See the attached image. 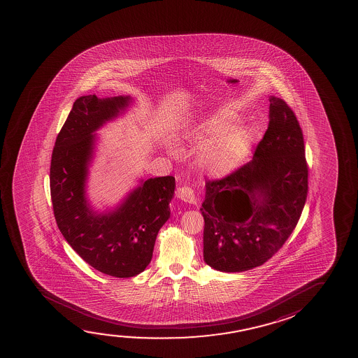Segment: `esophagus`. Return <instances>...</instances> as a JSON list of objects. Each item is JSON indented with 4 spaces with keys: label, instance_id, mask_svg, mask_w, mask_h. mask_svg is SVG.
I'll return each instance as SVG.
<instances>
[{
    "label": "esophagus",
    "instance_id": "34e87169",
    "mask_svg": "<svg viewBox=\"0 0 358 358\" xmlns=\"http://www.w3.org/2000/svg\"><path fill=\"white\" fill-rule=\"evenodd\" d=\"M177 198L181 201L189 203V204H196V198L194 196V192L192 189L191 187H178L177 188Z\"/></svg>",
    "mask_w": 358,
    "mask_h": 358
}]
</instances>
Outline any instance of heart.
Returning a JSON list of instances; mask_svg holds the SVG:
<instances>
[{"label": "heart", "mask_w": 358, "mask_h": 358, "mask_svg": "<svg viewBox=\"0 0 358 358\" xmlns=\"http://www.w3.org/2000/svg\"><path fill=\"white\" fill-rule=\"evenodd\" d=\"M237 118L231 108H216L182 129L180 138L183 142L201 144L196 165L210 176L222 177L235 171L253 150L255 132L245 124H232Z\"/></svg>", "instance_id": "1"}]
</instances>
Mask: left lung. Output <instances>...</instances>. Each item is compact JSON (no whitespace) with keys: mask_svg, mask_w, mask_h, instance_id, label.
I'll return each mask as SVG.
<instances>
[{"mask_svg":"<svg viewBox=\"0 0 358 358\" xmlns=\"http://www.w3.org/2000/svg\"><path fill=\"white\" fill-rule=\"evenodd\" d=\"M269 127L253 160L206 182L201 203L206 264L241 273L264 264L299 222L308 192L302 129L282 99L269 96Z\"/></svg>","mask_w":358,"mask_h":358,"instance_id":"obj_1","label":"left lung"}]
</instances>
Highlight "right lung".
Here are the masks:
<instances>
[{"mask_svg":"<svg viewBox=\"0 0 358 358\" xmlns=\"http://www.w3.org/2000/svg\"><path fill=\"white\" fill-rule=\"evenodd\" d=\"M133 103L129 95L79 96L57 136L50 167L55 219L64 240L94 269L115 278H132L149 265L176 187L172 176L141 178L111 209L98 211L90 204L87 183L96 131Z\"/></svg>","mask_w":358,"mask_h":358,"instance_id":"obj_1","label":"right lung"}]
</instances>
